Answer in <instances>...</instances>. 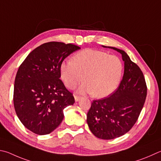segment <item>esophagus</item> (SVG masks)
Returning a JSON list of instances; mask_svg holds the SVG:
<instances>
[{"label":"esophagus","instance_id":"obj_1","mask_svg":"<svg viewBox=\"0 0 161 161\" xmlns=\"http://www.w3.org/2000/svg\"><path fill=\"white\" fill-rule=\"evenodd\" d=\"M80 98H81L80 96H77V95H75V101H76V102H77V101H80Z\"/></svg>","mask_w":161,"mask_h":161}]
</instances>
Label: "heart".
<instances>
[{"mask_svg": "<svg viewBox=\"0 0 161 161\" xmlns=\"http://www.w3.org/2000/svg\"><path fill=\"white\" fill-rule=\"evenodd\" d=\"M60 73L68 88L74 89L84 80L85 82L79 88V93H92L95 97L103 98L118 87L123 73V63L115 55L86 49L76 54L73 60L61 64Z\"/></svg>", "mask_w": 161, "mask_h": 161, "instance_id": "1", "label": "heart"}]
</instances>
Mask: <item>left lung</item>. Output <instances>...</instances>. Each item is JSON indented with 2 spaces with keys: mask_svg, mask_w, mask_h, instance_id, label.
<instances>
[{
  "mask_svg": "<svg viewBox=\"0 0 161 161\" xmlns=\"http://www.w3.org/2000/svg\"><path fill=\"white\" fill-rule=\"evenodd\" d=\"M106 48L122 54L124 75L112 95L93 101L86 120L93 135L102 139H113L128 132L136 123L144 107L147 86L141 69L126 53L115 47Z\"/></svg>",
  "mask_w": 161,
  "mask_h": 161,
  "instance_id": "1",
  "label": "left lung"
}]
</instances>
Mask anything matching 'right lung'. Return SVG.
<instances>
[{
	"label": "right lung",
	"mask_w": 161,
	"mask_h": 161,
	"mask_svg": "<svg viewBox=\"0 0 161 161\" xmlns=\"http://www.w3.org/2000/svg\"><path fill=\"white\" fill-rule=\"evenodd\" d=\"M80 48L72 43H45L20 65L14 80V107L19 120L32 132H52L62 122L64 108L74 104L72 93L60 80V66Z\"/></svg>",
	"instance_id": "1"
}]
</instances>
